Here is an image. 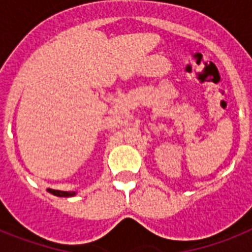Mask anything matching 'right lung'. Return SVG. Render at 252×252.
I'll return each mask as SVG.
<instances>
[{
  "mask_svg": "<svg viewBox=\"0 0 252 252\" xmlns=\"http://www.w3.org/2000/svg\"><path fill=\"white\" fill-rule=\"evenodd\" d=\"M47 191L49 193H52L55 196H59V197H69V196H74L76 195V192H68V191H59V189H52V188H48Z\"/></svg>",
  "mask_w": 252,
  "mask_h": 252,
  "instance_id": "1",
  "label": "right lung"
}]
</instances>
